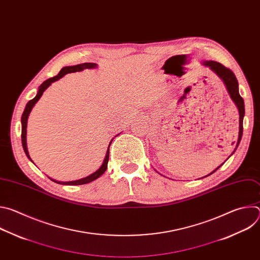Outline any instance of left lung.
Masks as SVG:
<instances>
[{"mask_svg":"<svg viewBox=\"0 0 260 260\" xmlns=\"http://www.w3.org/2000/svg\"><path fill=\"white\" fill-rule=\"evenodd\" d=\"M205 66H208L211 70H213L217 75L223 80L229 93L231 94V98L233 99V101L236 103L238 109H239V113H240V131H239V139H238V143H237V147L239 146L242 136H243V118L245 115V106H244V100L243 98L240 95L239 93V83L238 80L235 76V74L232 70H230L229 68L224 67L222 63L214 61V60H209V61H205L204 62ZM236 147V149H237ZM235 152V151H234ZM220 167H218L215 171H213L211 174H209L208 176L212 175L214 172H216Z\"/></svg>","mask_w":260,"mask_h":260,"instance_id":"left-lung-1","label":"left lung"}]
</instances>
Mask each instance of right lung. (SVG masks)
Returning a JSON list of instances; mask_svg holds the SVG:
<instances>
[{
  "mask_svg": "<svg viewBox=\"0 0 260 260\" xmlns=\"http://www.w3.org/2000/svg\"><path fill=\"white\" fill-rule=\"evenodd\" d=\"M95 67H96V63H93V62H84V63H80V64H77V66H72V67H64V68H62V69L59 71V73L57 74L56 76H54V77H52V78H49V79H47L46 81H44V82L40 85L39 91H38V93H37V95L26 104L25 109H24L23 113H22V116H21V142H22V147H23L24 153L26 154V156H27L28 159H30V157H29V155H28L27 147H26V123H27V117H28V115H29L30 110L32 109V107L35 106V104L39 101V99L42 96V94H43V92L45 91V89H46L52 82L57 81L58 79H60L61 77H63V76L66 75V74H68V73H74V72H80V71H82V70H84V69H92V68H95ZM111 143H112V142H110V144H109V146H108V150H107L106 157H105V159H104L103 165H102L101 168H100L96 172H94L93 174H91V175H89V176H87V177H85V178H82V179H80V180L70 181V182H59V181H55V180H53V179H51V180H52L53 182H55V183L62 184V185H82V184H87V183H89V182L94 181L95 179H98L99 177H101V176L105 173V171L107 170V165H108V161H109V151H110L109 148H110ZM30 160H31V159H30Z\"/></svg>",
  "mask_w": 260,
  "mask_h": 260,
  "instance_id": "right-lung-1",
  "label": "right lung"
}]
</instances>
